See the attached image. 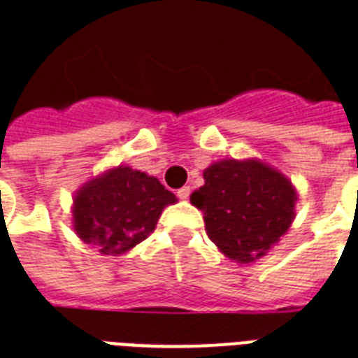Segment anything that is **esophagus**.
<instances>
[{"instance_id":"esophagus-1","label":"esophagus","mask_w":358,"mask_h":358,"mask_svg":"<svg viewBox=\"0 0 358 358\" xmlns=\"http://www.w3.org/2000/svg\"><path fill=\"white\" fill-rule=\"evenodd\" d=\"M189 193H192V189H189V186H184V187H180L178 192H176V195H178V199H184V201H186L187 197H189Z\"/></svg>"}]
</instances>
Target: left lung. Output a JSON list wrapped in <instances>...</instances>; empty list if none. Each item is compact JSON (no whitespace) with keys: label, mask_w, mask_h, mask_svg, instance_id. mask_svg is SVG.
I'll list each match as a JSON object with an SVG mask.
<instances>
[{"label":"left lung","mask_w":358,"mask_h":358,"mask_svg":"<svg viewBox=\"0 0 358 358\" xmlns=\"http://www.w3.org/2000/svg\"><path fill=\"white\" fill-rule=\"evenodd\" d=\"M192 205L205 214L208 239L239 264L258 260L279 243L298 201L292 182L256 159H222L203 172Z\"/></svg>","instance_id":"1"}]
</instances>
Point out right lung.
Returning a JSON list of instances; mask_svg holds the SVG:
<instances>
[{"label":"right lung","instance_id":"add662e5","mask_svg":"<svg viewBox=\"0 0 358 358\" xmlns=\"http://www.w3.org/2000/svg\"><path fill=\"white\" fill-rule=\"evenodd\" d=\"M174 193L155 176L119 165L89 180L73 197V229L83 243L117 256L150 235Z\"/></svg>","mask_w":358,"mask_h":358}]
</instances>
